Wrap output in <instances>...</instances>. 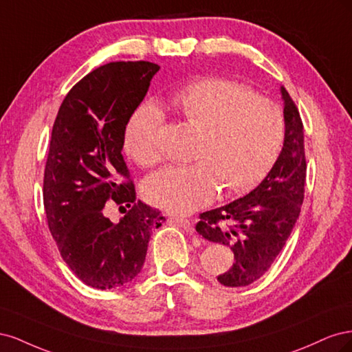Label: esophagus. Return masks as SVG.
Masks as SVG:
<instances>
[{
  "mask_svg": "<svg viewBox=\"0 0 352 352\" xmlns=\"http://www.w3.org/2000/svg\"><path fill=\"white\" fill-rule=\"evenodd\" d=\"M170 221L175 223V225H177V226H180L184 230L192 233V225H190L189 220L182 219V217H177V216H173V217H170Z\"/></svg>",
  "mask_w": 352,
  "mask_h": 352,
  "instance_id": "34e87169",
  "label": "esophagus"
}]
</instances>
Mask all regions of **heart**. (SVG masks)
<instances>
[{
	"label": "heart",
	"instance_id": "1",
	"mask_svg": "<svg viewBox=\"0 0 352 352\" xmlns=\"http://www.w3.org/2000/svg\"><path fill=\"white\" fill-rule=\"evenodd\" d=\"M167 104L201 132L195 163L168 166L145 180L148 202L172 214L207 206L217 188L236 194L269 173L283 141V117L273 101L236 82L204 78L173 94ZM162 114L153 105L138 109L124 132V150L142 167L160 160Z\"/></svg>",
	"mask_w": 352,
	"mask_h": 352
}]
</instances>
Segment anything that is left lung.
I'll return each instance as SVG.
<instances>
[{
	"label": "left lung",
	"instance_id": "obj_1",
	"mask_svg": "<svg viewBox=\"0 0 352 352\" xmlns=\"http://www.w3.org/2000/svg\"><path fill=\"white\" fill-rule=\"evenodd\" d=\"M285 138L269 175L250 194L201 212L199 235L230 247L235 263L217 280L230 287L248 286L270 269L300 217L305 186L304 127L296 105L280 87Z\"/></svg>",
	"mask_w": 352,
	"mask_h": 352
}]
</instances>
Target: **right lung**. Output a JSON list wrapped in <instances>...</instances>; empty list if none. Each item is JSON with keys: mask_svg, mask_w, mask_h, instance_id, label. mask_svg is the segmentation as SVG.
<instances>
[{"mask_svg": "<svg viewBox=\"0 0 352 352\" xmlns=\"http://www.w3.org/2000/svg\"><path fill=\"white\" fill-rule=\"evenodd\" d=\"M160 66L116 61L87 74L66 95L52 126L44 173L48 228L63 260L95 289H116L141 272L162 211L136 201L122 155L124 131ZM134 204L117 223L104 204Z\"/></svg>", "mask_w": 352, "mask_h": 352, "instance_id": "obj_1", "label": "right lung"}]
</instances>
